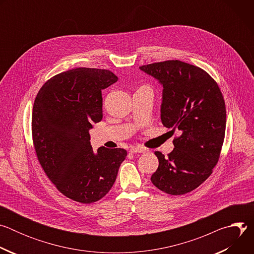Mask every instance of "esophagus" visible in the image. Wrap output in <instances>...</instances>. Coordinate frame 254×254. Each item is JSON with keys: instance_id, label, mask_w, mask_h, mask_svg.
I'll return each mask as SVG.
<instances>
[{"instance_id": "1", "label": "esophagus", "mask_w": 254, "mask_h": 254, "mask_svg": "<svg viewBox=\"0 0 254 254\" xmlns=\"http://www.w3.org/2000/svg\"><path fill=\"white\" fill-rule=\"evenodd\" d=\"M130 153H133V154H136V153H144L146 152V149H143L141 147H135V148H131L129 150Z\"/></svg>"}]
</instances>
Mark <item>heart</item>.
<instances>
[{"mask_svg":"<svg viewBox=\"0 0 254 254\" xmlns=\"http://www.w3.org/2000/svg\"><path fill=\"white\" fill-rule=\"evenodd\" d=\"M143 87H146V86H143Z\"/></svg>","mask_w":254,"mask_h":254,"instance_id":"1","label":"heart"}]
</instances>
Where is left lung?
I'll return each instance as SVG.
<instances>
[{"label": "left lung", "mask_w": 254, "mask_h": 254, "mask_svg": "<svg viewBox=\"0 0 254 254\" xmlns=\"http://www.w3.org/2000/svg\"><path fill=\"white\" fill-rule=\"evenodd\" d=\"M139 69L163 85L162 123L181 133L168 157L155 152L159 167L151 181L167 194L184 195L204 183L219 161L226 127L222 92L205 70L180 60Z\"/></svg>", "instance_id": "8db88e82"}]
</instances>
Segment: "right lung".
Listing matches in <instances>:
<instances>
[{
    "label": "right lung",
    "instance_id": "obj_1",
    "mask_svg": "<svg viewBox=\"0 0 254 254\" xmlns=\"http://www.w3.org/2000/svg\"><path fill=\"white\" fill-rule=\"evenodd\" d=\"M112 71L75 68L50 78L35 98L32 136L36 155L56 189L90 204L114 186L124 149L100 147L93 153L89 129L102 120L101 90L118 81Z\"/></svg>",
    "mask_w": 254,
    "mask_h": 254
}]
</instances>
